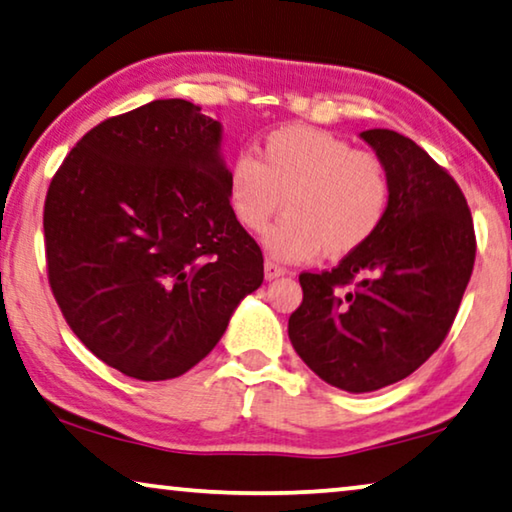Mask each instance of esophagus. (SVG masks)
<instances>
[{
    "mask_svg": "<svg viewBox=\"0 0 512 512\" xmlns=\"http://www.w3.org/2000/svg\"><path fill=\"white\" fill-rule=\"evenodd\" d=\"M285 273H287L285 266L271 262V259H266V262H264V278L266 280H276L280 276H285Z\"/></svg>",
    "mask_w": 512,
    "mask_h": 512,
    "instance_id": "34e87169",
    "label": "esophagus"
}]
</instances>
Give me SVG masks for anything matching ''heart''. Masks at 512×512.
<instances>
[{
  "label": "heart",
  "instance_id": "1",
  "mask_svg": "<svg viewBox=\"0 0 512 512\" xmlns=\"http://www.w3.org/2000/svg\"><path fill=\"white\" fill-rule=\"evenodd\" d=\"M393 183L375 151L310 126L266 135L259 158L241 151L227 167V200L243 230L266 232V248L282 262H308L324 250L345 257L375 236L391 207Z\"/></svg>",
  "mask_w": 512,
  "mask_h": 512
}]
</instances>
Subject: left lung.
Returning a JSON list of instances; mask_svg holds the SVG:
<instances>
[{
    "mask_svg": "<svg viewBox=\"0 0 512 512\" xmlns=\"http://www.w3.org/2000/svg\"><path fill=\"white\" fill-rule=\"evenodd\" d=\"M391 174L381 230L331 271L299 276L289 340L326 384L349 393L391 386L421 368L460 310L476 232L457 181L414 140L363 131Z\"/></svg>",
    "mask_w": 512,
    "mask_h": 512,
    "instance_id": "obj_1",
    "label": "left lung"
}]
</instances>
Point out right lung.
Masks as SVG:
<instances>
[{"instance_id":"obj_1","label":"right lung","mask_w":512,"mask_h":512,"mask_svg":"<svg viewBox=\"0 0 512 512\" xmlns=\"http://www.w3.org/2000/svg\"><path fill=\"white\" fill-rule=\"evenodd\" d=\"M220 124L181 98L82 135L43 207L48 282L91 354L142 381L200 363L264 257L234 218Z\"/></svg>"}]
</instances>
